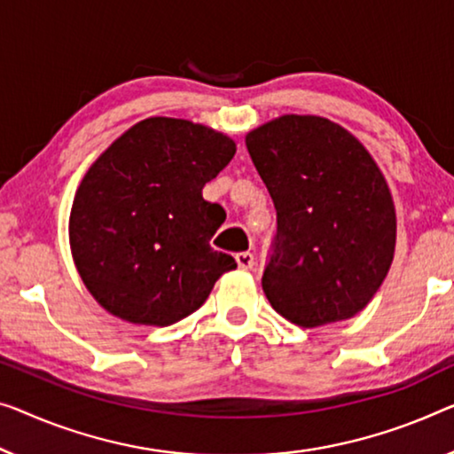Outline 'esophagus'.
I'll list each match as a JSON object with an SVG mask.
<instances>
[{"mask_svg":"<svg viewBox=\"0 0 454 454\" xmlns=\"http://www.w3.org/2000/svg\"><path fill=\"white\" fill-rule=\"evenodd\" d=\"M236 262H239V267L242 269V270H248V269H253L254 267V256H253V253H239L236 254Z\"/></svg>","mask_w":454,"mask_h":454,"instance_id":"esophagus-1","label":"esophagus"}]
</instances>
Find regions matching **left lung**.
Returning <instances> with one entry per match:
<instances>
[{"label": "left lung", "instance_id": "1", "mask_svg": "<svg viewBox=\"0 0 454 454\" xmlns=\"http://www.w3.org/2000/svg\"><path fill=\"white\" fill-rule=\"evenodd\" d=\"M277 209L262 270L275 312L303 328L347 320L373 300L395 250V207L377 162L320 116H281L247 134Z\"/></svg>", "mask_w": 454, "mask_h": 454}]
</instances>
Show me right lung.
Returning <instances> with one entry per match:
<instances>
[{"label": "right lung", "mask_w": 454, "mask_h": 454, "mask_svg": "<svg viewBox=\"0 0 454 454\" xmlns=\"http://www.w3.org/2000/svg\"><path fill=\"white\" fill-rule=\"evenodd\" d=\"M234 153V140L212 128L148 118L93 162L73 201L69 240L101 308L132 324L171 326L236 269L209 247L224 209L201 195Z\"/></svg>", "instance_id": "obj_1"}]
</instances>
